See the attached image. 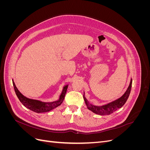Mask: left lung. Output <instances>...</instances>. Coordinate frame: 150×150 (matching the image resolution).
I'll list each match as a JSON object with an SVG mask.
<instances>
[{"label": "left lung", "instance_id": "left-lung-1", "mask_svg": "<svg viewBox=\"0 0 150 150\" xmlns=\"http://www.w3.org/2000/svg\"><path fill=\"white\" fill-rule=\"evenodd\" d=\"M131 85H132V79L131 78L128 88H127L125 93L121 97L116 99L115 101H113L111 103H109L106 104H104V105H103V106H95L92 104H91L85 97L84 93L83 98L84 99L86 105L87 106L88 110L91 111L92 112L95 113V114H97L99 115H110L114 111H115L116 110H117V109L121 108L125 104L127 99H128L129 96L131 89Z\"/></svg>", "mask_w": 150, "mask_h": 150}]
</instances>
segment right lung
Returning <instances> with one entry per match:
<instances>
[{"label": "right lung", "mask_w": 150, "mask_h": 150, "mask_svg": "<svg viewBox=\"0 0 150 150\" xmlns=\"http://www.w3.org/2000/svg\"><path fill=\"white\" fill-rule=\"evenodd\" d=\"M12 83L16 94L17 98H19V101L21 102V103L23 104L25 107L29 109L30 110L38 113L49 112L54 110V109L56 108V107L60 106L63 100H64L67 91V89L68 87V84L65 85L64 87H63L62 93L59 96V98L57 100L52 102H42L39 100H36V99H30L24 96V95L18 90L15 84V83L13 82V81H12Z\"/></svg>", "instance_id": "obj_1"}]
</instances>
